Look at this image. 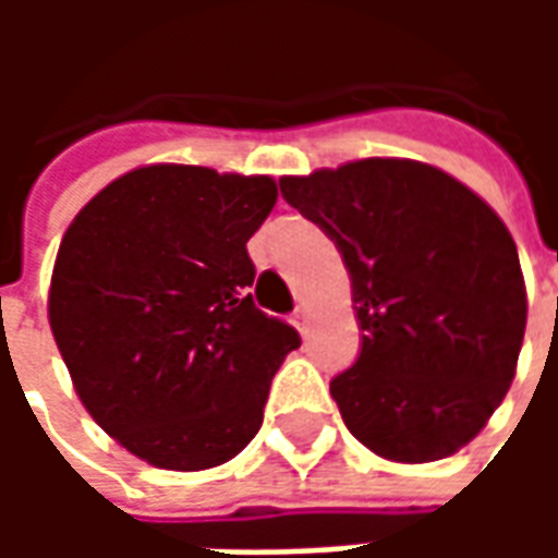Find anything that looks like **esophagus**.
<instances>
[{
    "mask_svg": "<svg viewBox=\"0 0 558 558\" xmlns=\"http://www.w3.org/2000/svg\"><path fill=\"white\" fill-rule=\"evenodd\" d=\"M292 323H295V328H299V331H307V323H311V316H307V307H304V304H299V307H295V314H292Z\"/></svg>",
    "mask_w": 558,
    "mask_h": 558,
    "instance_id": "esophagus-1",
    "label": "esophagus"
}]
</instances>
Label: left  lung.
<instances>
[{
	"label": "left lung",
	"mask_w": 558,
	"mask_h": 558,
	"mask_svg": "<svg viewBox=\"0 0 558 558\" xmlns=\"http://www.w3.org/2000/svg\"><path fill=\"white\" fill-rule=\"evenodd\" d=\"M280 194L350 271L362 352L331 398L352 436L398 463L472 442L508 395L526 331L520 256L499 215L448 172L400 158L283 175Z\"/></svg>",
	"instance_id": "obj_1"
}]
</instances>
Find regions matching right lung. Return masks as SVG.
Here are the masks:
<instances>
[{"instance_id":"obj_1","label":"right lung","mask_w":558,"mask_h":558,"mask_svg":"<svg viewBox=\"0 0 558 558\" xmlns=\"http://www.w3.org/2000/svg\"><path fill=\"white\" fill-rule=\"evenodd\" d=\"M268 175L151 163L92 196L59 244L50 328L83 407L158 469L227 463L263 424L299 331L251 299Z\"/></svg>"}]
</instances>
